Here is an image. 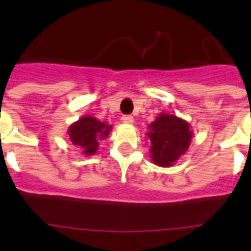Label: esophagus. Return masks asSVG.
Masks as SVG:
<instances>
[{"mask_svg": "<svg viewBox=\"0 0 251 251\" xmlns=\"http://www.w3.org/2000/svg\"><path fill=\"white\" fill-rule=\"evenodd\" d=\"M122 122L126 124H133L134 119H133L132 115H123V117H122Z\"/></svg>", "mask_w": 251, "mask_h": 251, "instance_id": "1", "label": "esophagus"}]
</instances>
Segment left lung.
I'll use <instances>...</instances> for the list:
<instances>
[{
  "label": "left lung",
  "mask_w": 251,
  "mask_h": 251,
  "mask_svg": "<svg viewBox=\"0 0 251 251\" xmlns=\"http://www.w3.org/2000/svg\"><path fill=\"white\" fill-rule=\"evenodd\" d=\"M151 142V158L159 167H171L187 152L194 132L185 119L174 114L161 113L148 126L146 133Z\"/></svg>",
  "instance_id": "1"
}]
</instances>
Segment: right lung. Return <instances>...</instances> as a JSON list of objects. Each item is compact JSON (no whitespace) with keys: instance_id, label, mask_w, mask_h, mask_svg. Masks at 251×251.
I'll use <instances>...</instances> for the list:
<instances>
[{"instance_id":"right-lung-1","label":"right lung","mask_w":251,"mask_h":251,"mask_svg":"<svg viewBox=\"0 0 251 251\" xmlns=\"http://www.w3.org/2000/svg\"><path fill=\"white\" fill-rule=\"evenodd\" d=\"M112 126L92 115H84L69 127V139L81 148L84 156H93L99 147V141L109 136Z\"/></svg>"}]
</instances>
